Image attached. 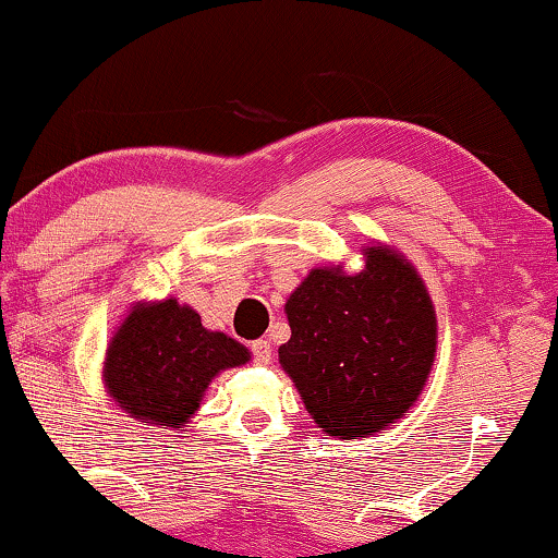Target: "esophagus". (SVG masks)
<instances>
[{"mask_svg": "<svg viewBox=\"0 0 558 558\" xmlns=\"http://www.w3.org/2000/svg\"><path fill=\"white\" fill-rule=\"evenodd\" d=\"M253 359L257 365H268L272 361V345L270 340H255L253 343Z\"/></svg>", "mask_w": 558, "mask_h": 558, "instance_id": "1", "label": "esophagus"}]
</instances>
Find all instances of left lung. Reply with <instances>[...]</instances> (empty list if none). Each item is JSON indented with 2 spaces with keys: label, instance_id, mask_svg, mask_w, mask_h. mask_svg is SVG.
<instances>
[{
  "label": "left lung",
  "instance_id": "1",
  "mask_svg": "<svg viewBox=\"0 0 558 558\" xmlns=\"http://www.w3.org/2000/svg\"><path fill=\"white\" fill-rule=\"evenodd\" d=\"M365 268H313L290 293L280 365L315 426L368 438L418 401L436 361L438 323L426 282L396 247H363Z\"/></svg>",
  "mask_w": 558,
  "mask_h": 558
}]
</instances>
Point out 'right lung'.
<instances>
[{
  "instance_id": "right-lung-1",
  "label": "right lung",
  "mask_w": 558,
  "mask_h": 558,
  "mask_svg": "<svg viewBox=\"0 0 558 558\" xmlns=\"http://www.w3.org/2000/svg\"><path fill=\"white\" fill-rule=\"evenodd\" d=\"M251 361V351L178 298L140 301L124 315L105 351L102 384L130 418L180 430L197 413L222 371Z\"/></svg>"
}]
</instances>
